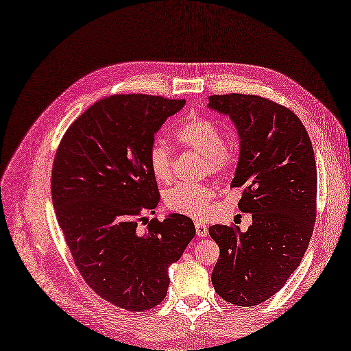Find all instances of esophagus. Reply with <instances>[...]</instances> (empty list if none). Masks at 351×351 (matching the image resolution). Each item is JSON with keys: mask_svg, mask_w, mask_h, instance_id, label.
Returning <instances> with one entry per match:
<instances>
[{"mask_svg": "<svg viewBox=\"0 0 351 351\" xmlns=\"http://www.w3.org/2000/svg\"><path fill=\"white\" fill-rule=\"evenodd\" d=\"M195 230H196V235L199 238H205L208 235V225L202 223V222H196L195 223Z\"/></svg>", "mask_w": 351, "mask_h": 351, "instance_id": "esophagus-1", "label": "esophagus"}]
</instances>
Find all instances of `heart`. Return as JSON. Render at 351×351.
<instances>
[{
  "mask_svg": "<svg viewBox=\"0 0 351 351\" xmlns=\"http://www.w3.org/2000/svg\"><path fill=\"white\" fill-rule=\"evenodd\" d=\"M176 139L188 149L205 158L208 172L222 175L231 169L234 150L223 143L222 130L206 119H189L176 132ZM150 172L159 182L172 178V155L163 143L152 146L149 154ZM217 192L208 185L179 184L165 192V205L173 212L192 218L206 215Z\"/></svg>",
  "mask_w": 351,
  "mask_h": 351,
  "instance_id": "heart-1",
  "label": "heart"
}]
</instances>
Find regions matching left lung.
<instances>
[{
	"label": "left lung",
	"mask_w": 351,
	"mask_h": 351,
	"mask_svg": "<svg viewBox=\"0 0 351 351\" xmlns=\"http://www.w3.org/2000/svg\"><path fill=\"white\" fill-rule=\"evenodd\" d=\"M208 109L228 116L239 139L231 188H243L238 208L251 213L247 231L209 226L219 258L212 284L235 306H258L298 268L315 221L317 166L311 141L289 109L252 95L210 96Z\"/></svg>",
	"instance_id": "left-lung-1"
}]
</instances>
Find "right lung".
Returning a JSON list of instances; mask_svg holds the SVG:
<instances>
[{
  "label": "right lung",
  "mask_w": 351,
  "mask_h": 351,
  "mask_svg": "<svg viewBox=\"0 0 351 351\" xmlns=\"http://www.w3.org/2000/svg\"><path fill=\"white\" fill-rule=\"evenodd\" d=\"M185 100L121 95L95 103L67 129L51 173L60 228L86 282L106 301L146 311L163 301L169 267L195 237L191 218L169 213L139 230L160 201L149 154Z\"/></svg>",
  "instance_id": "1"
}]
</instances>
